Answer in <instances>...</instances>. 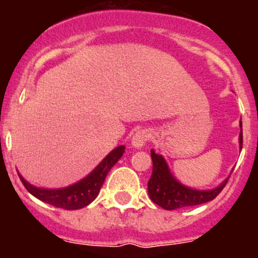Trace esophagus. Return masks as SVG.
I'll list each match as a JSON object with an SVG mask.
<instances>
[{
  "mask_svg": "<svg viewBox=\"0 0 258 258\" xmlns=\"http://www.w3.org/2000/svg\"><path fill=\"white\" fill-rule=\"evenodd\" d=\"M149 137L150 134L147 129H138L132 138V145L137 149H140L149 140Z\"/></svg>",
  "mask_w": 258,
  "mask_h": 258,
  "instance_id": "obj_1",
  "label": "esophagus"
}]
</instances>
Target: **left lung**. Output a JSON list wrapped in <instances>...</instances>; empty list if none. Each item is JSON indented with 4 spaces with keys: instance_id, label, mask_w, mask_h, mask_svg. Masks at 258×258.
<instances>
[{
    "instance_id": "obj_1",
    "label": "left lung",
    "mask_w": 258,
    "mask_h": 258,
    "mask_svg": "<svg viewBox=\"0 0 258 258\" xmlns=\"http://www.w3.org/2000/svg\"><path fill=\"white\" fill-rule=\"evenodd\" d=\"M241 133H239V145L242 148V123ZM150 157L153 160V172L149 182H148V193L155 205L160 206L167 211L178 210L182 207L202 205L215 200L222 192L228 182L229 177L221 185L211 190H196L192 188L184 187L170 174L164 158L155 154L154 150H150Z\"/></svg>"
}]
</instances>
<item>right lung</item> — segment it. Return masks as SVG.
<instances>
[{
    "mask_svg": "<svg viewBox=\"0 0 258 258\" xmlns=\"http://www.w3.org/2000/svg\"><path fill=\"white\" fill-rule=\"evenodd\" d=\"M124 152H125L124 145L115 148L113 152L109 153V155L104 158L103 162L88 177L70 187L61 188V189H42V188H37L27 183L20 174L19 177L25 188L37 200L48 203L53 207L63 208V210H80L90 205L98 197L106 174L123 157Z\"/></svg>",
    "mask_w": 258,
    "mask_h": 258,
    "instance_id": "right-lung-1",
    "label": "right lung"
}]
</instances>
